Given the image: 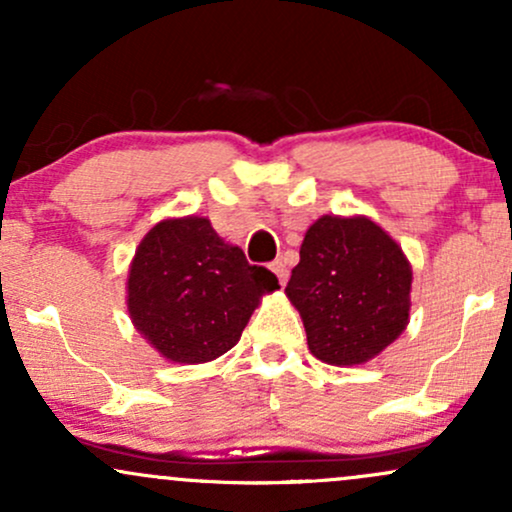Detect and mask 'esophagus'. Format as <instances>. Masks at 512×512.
<instances>
[{"instance_id": "34e87169", "label": "esophagus", "mask_w": 512, "mask_h": 512, "mask_svg": "<svg viewBox=\"0 0 512 512\" xmlns=\"http://www.w3.org/2000/svg\"><path fill=\"white\" fill-rule=\"evenodd\" d=\"M272 272L276 274V279H279L281 286H284L286 281H289V267H286L284 260H274L272 262Z\"/></svg>"}]
</instances>
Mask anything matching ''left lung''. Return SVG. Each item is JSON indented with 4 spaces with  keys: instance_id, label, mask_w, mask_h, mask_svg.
<instances>
[{
    "instance_id": "1",
    "label": "left lung",
    "mask_w": 512,
    "mask_h": 512,
    "mask_svg": "<svg viewBox=\"0 0 512 512\" xmlns=\"http://www.w3.org/2000/svg\"><path fill=\"white\" fill-rule=\"evenodd\" d=\"M411 264L366 216H322L305 233L286 296L310 354L332 366L378 356L409 322Z\"/></svg>"
}]
</instances>
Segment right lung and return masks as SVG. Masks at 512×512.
I'll return each instance as SVG.
<instances>
[{"mask_svg": "<svg viewBox=\"0 0 512 512\" xmlns=\"http://www.w3.org/2000/svg\"><path fill=\"white\" fill-rule=\"evenodd\" d=\"M269 269L245 260L204 216L156 223L129 264L127 310L134 327L175 363H207L238 344L264 293Z\"/></svg>", "mask_w": 512, "mask_h": 512, "instance_id": "add662e5", "label": "right lung"}]
</instances>
